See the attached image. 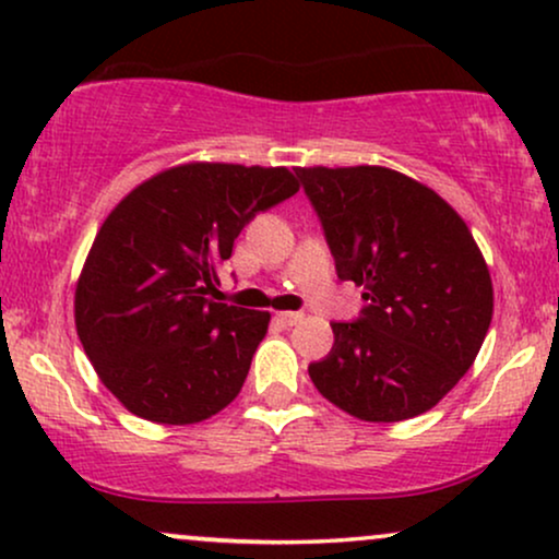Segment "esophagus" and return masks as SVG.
Wrapping results in <instances>:
<instances>
[{
  "mask_svg": "<svg viewBox=\"0 0 559 559\" xmlns=\"http://www.w3.org/2000/svg\"><path fill=\"white\" fill-rule=\"evenodd\" d=\"M306 319L300 311H285V313H277V321L282 326H298V323Z\"/></svg>",
  "mask_w": 559,
  "mask_h": 559,
  "instance_id": "esophagus-1",
  "label": "esophagus"
}]
</instances>
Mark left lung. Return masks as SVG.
Instances as JSON below:
<instances>
[{"label":"left lung","instance_id":"left-lung-1","mask_svg":"<svg viewBox=\"0 0 559 559\" xmlns=\"http://www.w3.org/2000/svg\"><path fill=\"white\" fill-rule=\"evenodd\" d=\"M336 277L362 287L355 321L308 365L329 402L365 423L432 409L472 368L492 321V282L469 227L427 186L378 165L295 168Z\"/></svg>","mask_w":559,"mask_h":559}]
</instances>
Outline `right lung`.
I'll use <instances>...</instances> for the list:
<instances>
[{"label": "right lung", "instance_id": "right-lung-1", "mask_svg": "<svg viewBox=\"0 0 559 559\" xmlns=\"http://www.w3.org/2000/svg\"><path fill=\"white\" fill-rule=\"evenodd\" d=\"M298 194L287 168L191 163L108 215L74 293L82 347L136 417L191 425L243 385L269 313L219 300L217 269L259 212Z\"/></svg>", "mask_w": 559, "mask_h": 559}]
</instances>
